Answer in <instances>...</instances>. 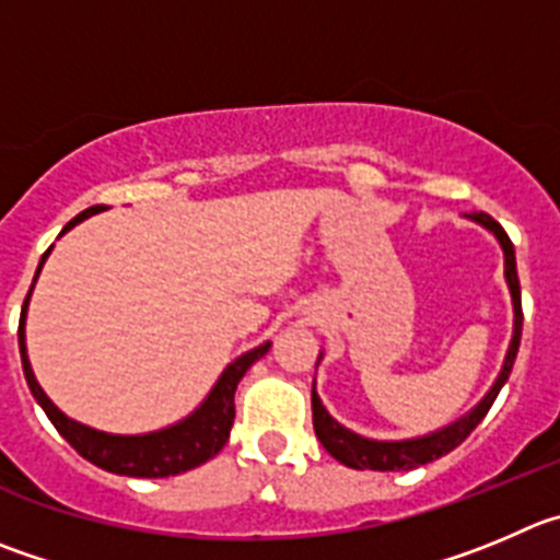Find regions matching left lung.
I'll return each mask as SVG.
<instances>
[{
  "mask_svg": "<svg viewBox=\"0 0 560 560\" xmlns=\"http://www.w3.org/2000/svg\"><path fill=\"white\" fill-rule=\"evenodd\" d=\"M472 221H478L480 226H486L489 232H494V237L500 240L505 254V281H509L511 301H514V337H511L509 357H505L503 373L498 375L494 386L486 392V398L475 406L469 415H464L462 420H456L453 425L442 428L436 433H428L420 439H404V442H375V439H364L359 433L348 431V428L339 425L337 420H331L326 409H323L317 392L312 389V422H315V433L320 439V445L337 458L339 464L353 469H378V472H400V469H415L422 464H431L436 458L447 456L451 451H456L464 439L475 431L480 420L486 417V411L492 409L494 398L500 395L503 384L509 381L511 368H514L516 351H520L522 339V292H520V276H516V256H514V243L505 234V229L500 226L494 218H489L486 212H475L469 215ZM320 362V359H317Z\"/></svg>",
  "mask_w": 560,
  "mask_h": 560,
  "instance_id": "1",
  "label": "left lung"
}]
</instances>
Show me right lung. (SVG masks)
I'll list each match as a JSON object with an SVG mask.
<instances>
[{"label":"right lung","instance_id":"1","mask_svg":"<svg viewBox=\"0 0 560 560\" xmlns=\"http://www.w3.org/2000/svg\"><path fill=\"white\" fill-rule=\"evenodd\" d=\"M102 209V203L88 207L85 212H80V215L74 218V221H68V226L62 229L60 234H66L68 229L77 226L80 221H85L88 215H96ZM49 250L40 256L38 273L40 268H44V259L49 256ZM38 273H35V279H38ZM30 292H33V287H30ZM30 292L27 298H24V310H21L19 320V351L24 378H27L33 398L38 400L40 409L46 411L51 425L60 431V436L66 439L68 445L74 447L82 458H88V462L96 464V467L107 469V472L129 475V478H168V475L187 472V469L198 467V464L209 462V458L221 453V447L229 442V431H232L234 422V389H237L245 370H248L256 359H262L265 353H268L270 342L259 345L254 351L234 359V362L223 370L215 389L209 392V398L203 400L201 409H198L196 415L187 417V420L176 422V425L165 428V431L143 433V436H115V433L93 431V428L68 420V417L46 398L44 389H40L38 381H35L33 368H30L27 359V345H24V315H27Z\"/></svg>","mask_w":560,"mask_h":560}]
</instances>
